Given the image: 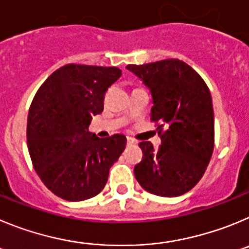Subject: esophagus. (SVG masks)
Segmentation results:
<instances>
[{"mask_svg":"<svg viewBox=\"0 0 249 249\" xmlns=\"http://www.w3.org/2000/svg\"><path fill=\"white\" fill-rule=\"evenodd\" d=\"M126 141H127V144H135V140H134V139L131 138V136H127Z\"/></svg>","mask_w":249,"mask_h":249,"instance_id":"34e87169","label":"esophagus"}]
</instances>
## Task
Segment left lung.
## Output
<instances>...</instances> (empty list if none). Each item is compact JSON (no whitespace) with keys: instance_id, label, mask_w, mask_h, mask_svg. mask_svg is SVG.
Returning <instances> with one entry per match:
<instances>
[{"instance_id":"obj_1","label":"left lung","mask_w":249,"mask_h":249,"mask_svg":"<svg viewBox=\"0 0 249 249\" xmlns=\"http://www.w3.org/2000/svg\"><path fill=\"white\" fill-rule=\"evenodd\" d=\"M126 68L150 89L151 122L161 145L141 141L142 159L134 167L141 187L162 197H176L194 187L205 174L214 146L212 98L205 80L178 59Z\"/></svg>"}]
</instances>
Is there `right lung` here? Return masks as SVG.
<instances>
[{
  "instance_id": "obj_1",
  "label": "right lung",
  "mask_w": 249,
  "mask_h": 249,
  "mask_svg": "<svg viewBox=\"0 0 249 249\" xmlns=\"http://www.w3.org/2000/svg\"><path fill=\"white\" fill-rule=\"evenodd\" d=\"M122 75L116 67L67 64L49 75L32 100L27 145L33 167L55 196L83 201L104 189L109 170L126 145L123 134L88 131L104 109V95Z\"/></svg>"
}]
</instances>
